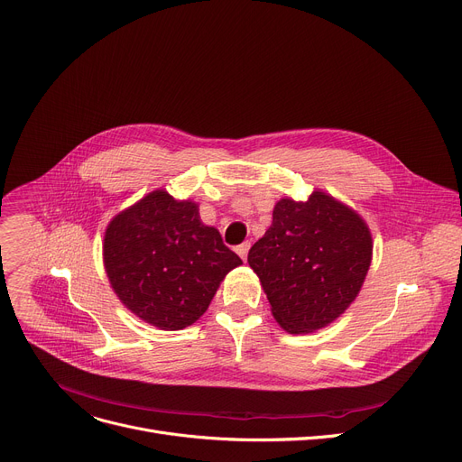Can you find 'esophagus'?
<instances>
[{"instance_id":"1","label":"esophagus","mask_w":462,"mask_h":462,"mask_svg":"<svg viewBox=\"0 0 462 462\" xmlns=\"http://www.w3.org/2000/svg\"><path fill=\"white\" fill-rule=\"evenodd\" d=\"M247 252H250V242H244V244L236 245V254L240 255V259H242V261H245Z\"/></svg>"}]
</instances>
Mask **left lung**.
<instances>
[{"label": "left lung", "instance_id": "obj_1", "mask_svg": "<svg viewBox=\"0 0 462 462\" xmlns=\"http://www.w3.org/2000/svg\"><path fill=\"white\" fill-rule=\"evenodd\" d=\"M366 222L333 196L282 198L247 263L259 275L277 324L300 335L322 329L357 298L372 263Z\"/></svg>", "mask_w": 462, "mask_h": 462}]
</instances>
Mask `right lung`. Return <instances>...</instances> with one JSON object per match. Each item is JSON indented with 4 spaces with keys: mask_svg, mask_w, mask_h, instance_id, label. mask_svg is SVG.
<instances>
[{
    "mask_svg": "<svg viewBox=\"0 0 462 462\" xmlns=\"http://www.w3.org/2000/svg\"><path fill=\"white\" fill-rule=\"evenodd\" d=\"M103 264L118 300L164 331L192 326L224 277L242 264L198 203L153 190L105 229Z\"/></svg>",
    "mask_w": 462,
    "mask_h": 462,
    "instance_id": "add662e5",
    "label": "right lung"
}]
</instances>
